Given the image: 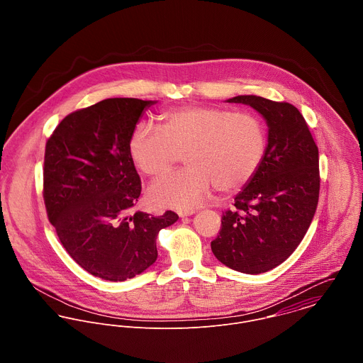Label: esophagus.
<instances>
[{"label":"esophagus","instance_id":"obj_1","mask_svg":"<svg viewBox=\"0 0 363 363\" xmlns=\"http://www.w3.org/2000/svg\"><path fill=\"white\" fill-rule=\"evenodd\" d=\"M196 211L194 209H184V211H179V216H182V218H184V216H190V215H193Z\"/></svg>","mask_w":363,"mask_h":363}]
</instances>
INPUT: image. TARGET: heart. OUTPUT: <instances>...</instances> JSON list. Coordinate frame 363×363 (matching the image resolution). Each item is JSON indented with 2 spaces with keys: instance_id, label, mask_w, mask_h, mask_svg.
Listing matches in <instances>:
<instances>
[{
  "instance_id": "heart-1",
  "label": "heart",
  "mask_w": 363,
  "mask_h": 363,
  "mask_svg": "<svg viewBox=\"0 0 363 363\" xmlns=\"http://www.w3.org/2000/svg\"><path fill=\"white\" fill-rule=\"evenodd\" d=\"M162 131L138 124L128 140V155L147 176L169 172L182 155L187 167L164 176L148 191L156 207L190 209L204 201L212 187L238 191L252 182L268 148L262 118L222 106H183L159 116Z\"/></svg>"
}]
</instances>
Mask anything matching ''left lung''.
<instances>
[{"mask_svg":"<svg viewBox=\"0 0 363 363\" xmlns=\"http://www.w3.org/2000/svg\"><path fill=\"white\" fill-rule=\"evenodd\" d=\"M228 102L249 104L265 118L268 148L235 208L223 212L211 249L235 271L261 274L288 259L311 226L320 193L318 148L294 104L255 95Z\"/></svg>","mask_w":363,"mask_h":363,"instance_id":"1","label":"left lung"}]
</instances>
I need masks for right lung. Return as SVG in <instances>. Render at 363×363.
Returning <instances> with one entry per match:
<instances>
[{"instance_id":"obj_1","label":"right lung","mask_w":363,"mask_h":363,"mask_svg":"<svg viewBox=\"0 0 363 363\" xmlns=\"http://www.w3.org/2000/svg\"><path fill=\"white\" fill-rule=\"evenodd\" d=\"M155 102L111 98L72 111L46 143L43 199L67 253L89 274L125 281L157 257L160 229L179 219L133 211L141 179L128 140L143 111Z\"/></svg>"}]
</instances>
